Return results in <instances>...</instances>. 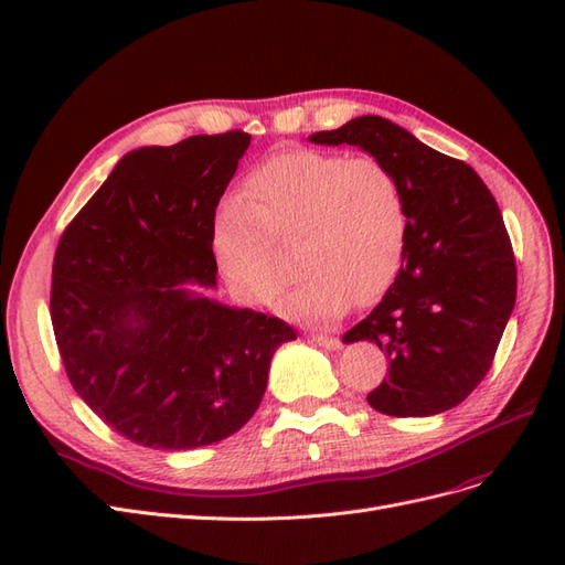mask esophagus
<instances>
[{"instance_id": "34e87169", "label": "esophagus", "mask_w": 565, "mask_h": 565, "mask_svg": "<svg viewBox=\"0 0 565 565\" xmlns=\"http://www.w3.org/2000/svg\"><path fill=\"white\" fill-rule=\"evenodd\" d=\"M311 341H313V344L322 347V349H328V351H339L341 349V341L332 334H313Z\"/></svg>"}]
</instances>
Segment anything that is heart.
<instances>
[{"label": "heart", "instance_id": "heart-1", "mask_svg": "<svg viewBox=\"0 0 565 565\" xmlns=\"http://www.w3.org/2000/svg\"><path fill=\"white\" fill-rule=\"evenodd\" d=\"M295 237L299 270L280 311L330 320L349 301L370 303L396 278L407 241L403 188L372 156L285 150L245 179L243 198L221 202L212 249L237 297L266 306L285 282L270 241Z\"/></svg>", "mask_w": 565, "mask_h": 565}]
</instances>
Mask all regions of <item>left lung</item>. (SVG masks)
Instances as JSON below:
<instances>
[{"mask_svg":"<svg viewBox=\"0 0 565 565\" xmlns=\"http://www.w3.org/2000/svg\"><path fill=\"white\" fill-rule=\"evenodd\" d=\"M349 143L396 174L407 241L396 280L344 344L372 341L388 377L367 403L391 417H431L481 384L516 303V262L488 185L473 169L380 115L309 136Z\"/></svg>","mask_w":565,"mask_h":565,"instance_id":"obj_1","label":"left lung"}]
</instances>
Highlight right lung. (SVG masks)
<instances>
[{"label": "right lung", "instance_id": "1", "mask_svg": "<svg viewBox=\"0 0 565 565\" xmlns=\"http://www.w3.org/2000/svg\"><path fill=\"white\" fill-rule=\"evenodd\" d=\"M249 134L136 148L65 228L51 322L77 396L125 438L195 450L252 419L270 358L297 332L233 309L216 287V204Z\"/></svg>", "mask_w": 565, "mask_h": 565}]
</instances>
